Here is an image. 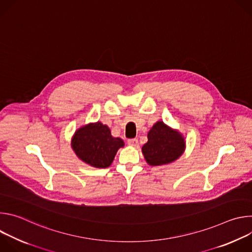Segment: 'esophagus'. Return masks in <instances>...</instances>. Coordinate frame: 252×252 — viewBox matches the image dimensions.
I'll use <instances>...</instances> for the list:
<instances>
[{
    "label": "esophagus",
    "mask_w": 252,
    "mask_h": 252,
    "mask_svg": "<svg viewBox=\"0 0 252 252\" xmlns=\"http://www.w3.org/2000/svg\"><path fill=\"white\" fill-rule=\"evenodd\" d=\"M127 145L133 148H137L138 147V140L136 138H130L127 139Z\"/></svg>",
    "instance_id": "34e87169"
}]
</instances>
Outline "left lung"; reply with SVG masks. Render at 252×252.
Returning <instances> with one entry per match:
<instances>
[{
	"label": "left lung",
	"mask_w": 252,
	"mask_h": 252,
	"mask_svg": "<svg viewBox=\"0 0 252 252\" xmlns=\"http://www.w3.org/2000/svg\"><path fill=\"white\" fill-rule=\"evenodd\" d=\"M186 149L183 134L166 126L163 122L154 125L148 133V142L141 152L150 165H163L176 160Z\"/></svg>",
	"instance_id": "8db88e82"
}]
</instances>
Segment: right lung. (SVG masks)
<instances>
[{
	"instance_id": "right-lung-1",
	"label": "right lung",
	"mask_w": 252,
	"mask_h": 252,
	"mask_svg": "<svg viewBox=\"0 0 252 252\" xmlns=\"http://www.w3.org/2000/svg\"><path fill=\"white\" fill-rule=\"evenodd\" d=\"M124 146V140L114 137L109 126L100 122L80 127L71 138V148L77 157L97 168L109 167L119 149Z\"/></svg>"
}]
</instances>
